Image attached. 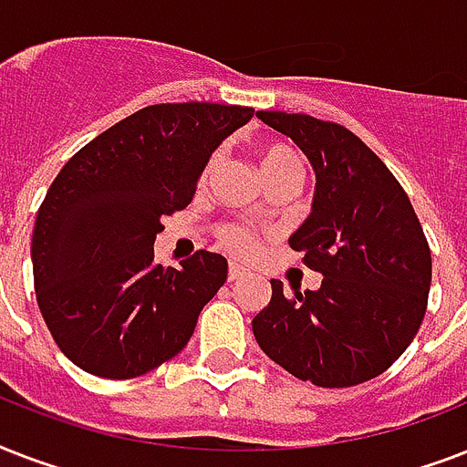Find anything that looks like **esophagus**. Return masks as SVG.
I'll use <instances>...</instances> for the list:
<instances>
[{
	"mask_svg": "<svg viewBox=\"0 0 467 467\" xmlns=\"http://www.w3.org/2000/svg\"><path fill=\"white\" fill-rule=\"evenodd\" d=\"M249 271L237 266V264H230V269H227V281H242V278H247Z\"/></svg>",
	"mask_w": 467,
	"mask_h": 467,
	"instance_id": "esophagus-1",
	"label": "esophagus"
}]
</instances>
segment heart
<instances>
[{"instance_id": "b5f03b06", "label": "heart", "mask_w": 467, "mask_h": 467, "mask_svg": "<svg viewBox=\"0 0 467 467\" xmlns=\"http://www.w3.org/2000/svg\"><path fill=\"white\" fill-rule=\"evenodd\" d=\"M220 167V152H213L203 164V171H201V183L211 182V176L215 174V169ZM259 169H262L266 183L285 182V179H293V182H303V160L291 145L285 142L269 140L264 142L259 148ZM218 240L220 244L233 252L237 256H247L254 252V233L249 230L247 225L242 223H223L218 227Z\"/></svg>"}]
</instances>
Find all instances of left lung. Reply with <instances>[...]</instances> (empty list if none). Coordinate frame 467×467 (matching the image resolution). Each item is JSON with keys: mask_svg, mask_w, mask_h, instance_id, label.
I'll return each mask as SVG.
<instances>
[{"mask_svg": "<svg viewBox=\"0 0 467 467\" xmlns=\"http://www.w3.org/2000/svg\"><path fill=\"white\" fill-rule=\"evenodd\" d=\"M312 161L317 189L291 247L322 274L317 291L271 300L252 329L271 361L319 388L380 376L412 344L429 303L431 252L410 196L348 128L307 113L259 111Z\"/></svg>", "mask_w": 467, "mask_h": 467, "instance_id": "left-lung-1", "label": "left lung"}]
</instances>
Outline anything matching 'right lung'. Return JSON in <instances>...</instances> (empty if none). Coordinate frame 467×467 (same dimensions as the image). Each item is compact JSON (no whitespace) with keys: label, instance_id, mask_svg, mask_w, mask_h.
Returning a JSON list of instances; mask_svg holds the SVG:
<instances>
[{"label":"right lung","instance_id":"1","mask_svg":"<svg viewBox=\"0 0 467 467\" xmlns=\"http://www.w3.org/2000/svg\"><path fill=\"white\" fill-rule=\"evenodd\" d=\"M254 116L249 106L155 104L87 142L36 215L31 259L40 315L69 361L99 378H138L174 358L227 262L196 252L155 264L161 218L193 201L205 160Z\"/></svg>","mask_w":467,"mask_h":467}]
</instances>
